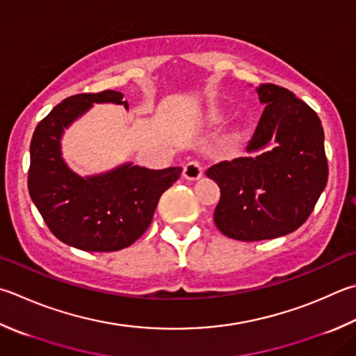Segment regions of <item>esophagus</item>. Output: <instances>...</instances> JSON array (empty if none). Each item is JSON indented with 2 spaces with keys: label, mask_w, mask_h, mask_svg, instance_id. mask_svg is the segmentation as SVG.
Instances as JSON below:
<instances>
[{
  "label": "esophagus",
  "mask_w": 356,
  "mask_h": 356,
  "mask_svg": "<svg viewBox=\"0 0 356 356\" xmlns=\"http://www.w3.org/2000/svg\"><path fill=\"white\" fill-rule=\"evenodd\" d=\"M200 176H202V166H200L199 161L193 160V161H188L184 166V177L188 179V180H197L200 179Z\"/></svg>",
  "instance_id": "34e87169"
}]
</instances>
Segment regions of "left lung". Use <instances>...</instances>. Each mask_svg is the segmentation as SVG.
I'll return each mask as SVG.
<instances>
[{
	"instance_id": "1",
	"label": "left lung",
	"mask_w": 356,
	"mask_h": 356,
	"mask_svg": "<svg viewBox=\"0 0 356 356\" xmlns=\"http://www.w3.org/2000/svg\"><path fill=\"white\" fill-rule=\"evenodd\" d=\"M257 92L264 112L248 154L205 172L221 190L216 227L240 241L273 240L299 229L328 179L324 129L313 108L273 83Z\"/></svg>"
}]
</instances>
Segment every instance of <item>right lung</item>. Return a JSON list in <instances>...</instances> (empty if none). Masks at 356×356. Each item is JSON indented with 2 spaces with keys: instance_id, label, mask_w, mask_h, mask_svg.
Returning <instances> with one entry per match:
<instances>
[{
  "instance_id": "add662e5",
  "label": "right lung",
  "mask_w": 356,
  "mask_h": 356,
  "mask_svg": "<svg viewBox=\"0 0 356 356\" xmlns=\"http://www.w3.org/2000/svg\"><path fill=\"white\" fill-rule=\"evenodd\" d=\"M121 92L70 96L35 127L31 140L28 188L54 236L87 252H113L135 243L151 225L159 199L182 168L149 170L126 161L112 170L79 176L62 156V137L93 104L129 108Z\"/></svg>"
}]
</instances>
